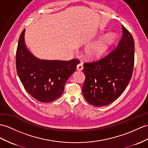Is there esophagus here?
<instances>
[{"label": "esophagus", "instance_id": "34e87169", "mask_svg": "<svg viewBox=\"0 0 148 148\" xmlns=\"http://www.w3.org/2000/svg\"><path fill=\"white\" fill-rule=\"evenodd\" d=\"M83 68H84V66H83V64L82 63H80L77 64V70H79V71H81L83 70Z\"/></svg>", "mask_w": 148, "mask_h": 148}]
</instances>
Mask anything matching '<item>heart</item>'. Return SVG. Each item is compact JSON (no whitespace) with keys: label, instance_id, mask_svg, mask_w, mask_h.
Masks as SVG:
<instances>
[{"label":"heart","instance_id":"1","mask_svg":"<svg viewBox=\"0 0 148 148\" xmlns=\"http://www.w3.org/2000/svg\"><path fill=\"white\" fill-rule=\"evenodd\" d=\"M113 34H107L97 41L89 45L85 51V55L89 58L97 59L104 55L107 48L114 40Z\"/></svg>","mask_w":148,"mask_h":148}]
</instances>
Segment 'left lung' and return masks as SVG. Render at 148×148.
Instances as JSON below:
<instances>
[{
	"label": "left lung",
	"mask_w": 148,
	"mask_h": 148,
	"mask_svg": "<svg viewBox=\"0 0 148 148\" xmlns=\"http://www.w3.org/2000/svg\"><path fill=\"white\" fill-rule=\"evenodd\" d=\"M122 36L112 51L97 62L85 63L84 98L95 107L109 105L119 97L130 82L134 63V41L122 26Z\"/></svg>",
	"instance_id": "left-lung-1"
}]
</instances>
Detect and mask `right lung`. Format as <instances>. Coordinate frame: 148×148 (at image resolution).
Segmentation results:
<instances>
[{"instance_id": "1", "label": "right lung", "mask_w": 148, "mask_h": 148, "mask_svg": "<svg viewBox=\"0 0 148 148\" xmlns=\"http://www.w3.org/2000/svg\"><path fill=\"white\" fill-rule=\"evenodd\" d=\"M25 29L21 32L16 55L17 73L24 88L41 102H51L58 99L64 84L76 70L79 61L39 60L26 48Z\"/></svg>"}]
</instances>
